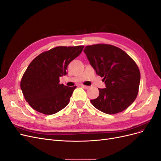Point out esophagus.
Instances as JSON below:
<instances>
[{"label":"esophagus","mask_w":161,"mask_h":161,"mask_svg":"<svg viewBox=\"0 0 161 161\" xmlns=\"http://www.w3.org/2000/svg\"><path fill=\"white\" fill-rule=\"evenodd\" d=\"M81 86L82 87V88H84V89H88L89 88V86H86V85H82Z\"/></svg>","instance_id":"esophagus-1"}]
</instances>
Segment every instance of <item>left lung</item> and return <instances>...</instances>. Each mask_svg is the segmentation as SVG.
Listing matches in <instances>:
<instances>
[{"instance_id": "1", "label": "left lung", "mask_w": 161, "mask_h": 161, "mask_svg": "<svg viewBox=\"0 0 161 161\" xmlns=\"http://www.w3.org/2000/svg\"><path fill=\"white\" fill-rule=\"evenodd\" d=\"M84 52L97 75L103 77L106 88L91 100L95 108L107 114L123 111L138 93L140 72L134 60L120 48L99 43L85 47Z\"/></svg>"}]
</instances>
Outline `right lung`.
Listing matches in <instances>:
<instances>
[{
    "instance_id": "add662e5",
    "label": "right lung",
    "mask_w": 161,
    "mask_h": 161,
    "mask_svg": "<svg viewBox=\"0 0 161 161\" xmlns=\"http://www.w3.org/2000/svg\"><path fill=\"white\" fill-rule=\"evenodd\" d=\"M84 46H58L43 52L28 66L21 81L24 97L31 108L46 115L54 114L69 103L76 86L60 84L70 62Z\"/></svg>"
}]
</instances>
